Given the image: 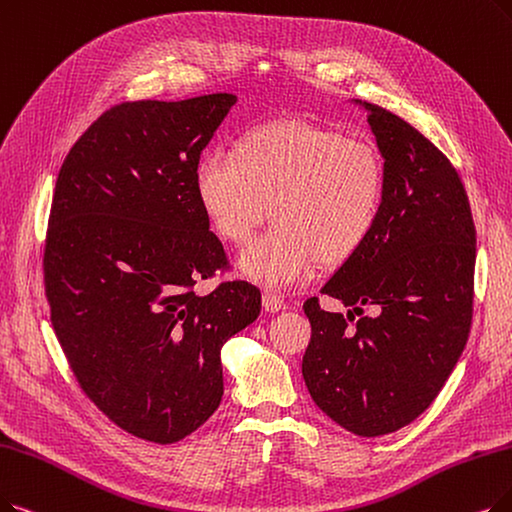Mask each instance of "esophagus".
<instances>
[{
    "label": "esophagus",
    "mask_w": 512,
    "mask_h": 512,
    "mask_svg": "<svg viewBox=\"0 0 512 512\" xmlns=\"http://www.w3.org/2000/svg\"><path fill=\"white\" fill-rule=\"evenodd\" d=\"M262 306L267 309L269 313H279L283 309H288V304H285V300L279 296V294H273V292H264L262 296Z\"/></svg>",
    "instance_id": "1"
}]
</instances>
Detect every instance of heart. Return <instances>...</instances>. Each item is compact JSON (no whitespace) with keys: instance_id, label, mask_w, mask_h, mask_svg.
<instances>
[{"instance_id":"1","label":"heart","mask_w":512,"mask_h":512,"mask_svg":"<svg viewBox=\"0 0 512 512\" xmlns=\"http://www.w3.org/2000/svg\"><path fill=\"white\" fill-rule=\"evenodd\" d=\"M193 187L224 241L245 243L271 212L275 224L243 250L239 269L281 290L370 241L384 210L386 168L374 142L288 117L243 132L233 155L203 153Z\"/></svg>"}]
</instances>
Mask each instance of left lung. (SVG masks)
<instances>
[{"label": "left lung", "instance_id": "left-lung-1", "mask_svg": "<svg viewBox=\"0 0 512 512\" xmlns=\"http://www.w3.org/2000/svg\"><path fill=\"white\" fill-rule=\"evenodd\" d=\"M363 107L384 157V210L370 241L321 288L353 311L327 313L317 296L304 302L302 376L321 412L359 437H380L435 401L464 351L477 233L452 161L399 115ZM363 303L379 315L356 322Z\"/></svg>", "mask_w": 512, "mask_h": 512}]
</instances>
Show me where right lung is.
Segmentation results:
<instances>
[{
  "mask_svg": "<svg viewBox=\"0 0 512 512\" xmlns=\"http://www.w3.org/2000/svg\"><path fill=\"white\" fill-rule=\"evenodd\" d=\"M235 94L121 102L58 172L44 250L50 319L90 401L126 433L185 439L222 399L220 349L260 313V290L195 285L229 264L195 163Z\"/></svg>",
  "mask_w": 512,
  "mask_h": 512,
  "instance_id": "obj_1",
  "label": "right lung"
}]
</instances>
